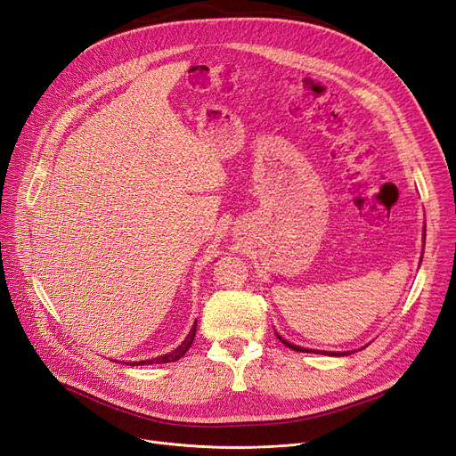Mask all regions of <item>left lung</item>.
Listing matches in <instances>:
<instances>
[{"mask_svg":"<svg viewBox=\"0 0 456 456\" xmlns=\"http://www.w3.org/2000/svg\"><path fill=\"white\" fill-rule=\"evenodd\" d=\"M277 338H280V335H277ZM280 341H281L285 346H289V348H292V350H296V352H313V350H307V348H302V346L290 345V343H289V341H285L283 338H280ZM343 354H345V352H341V354H339V352H335V355H343ZM346 354H348V352H346Z\"/></svg>","mask_w":456,"mask_h":456,"instance_id":"1","label":"left lung"}]
</instances>
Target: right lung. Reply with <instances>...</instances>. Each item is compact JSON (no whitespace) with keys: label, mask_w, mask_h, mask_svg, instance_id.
<instances>
[{"label":"right lung","mask_w":456,"mask_h":456,"mask_svg":"<svg viewBox=\"0 0 456 456\" xmlns=\"http://www.w3.org/2000/svg\"><path fill=\"white\" fill-rule=\"evenodd\" d=\"M195 326H197V322L193 324V328L190 330V333H188V338L183 341V345L176 348V350H173L171 354H166V355H160V358H154V360H145V362H137V363H132V365H151V363H171V362H176V360H181L183 355L188 352V348L191 346V343H193V338H195Z\"/></svg>","instance_id":"1"}]
</instances>
